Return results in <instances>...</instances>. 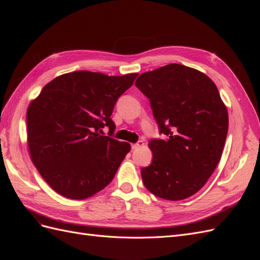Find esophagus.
I'll list each match as a JSON object with an SVG mask.
<instances>
[{
	"instance_id": "1",
	"label": "esophagus",
	"mask_w": 260,
	"mask_h": 260,
	"mask_svg": "<svg viewBox=\"0 0 260 260\" xmlns=\"http://www.w3.org/2000/svg\"><path fill=\"white\" fill-rule=\"evenodd\" d=\"M145 144H144V142L143 140H138V142L136 143V144H133L132 145V149H138V148H140V147H143Z\"/></svg>"
}]
</instances>
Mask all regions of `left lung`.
<instances>
[{"label":"left lung","instance_id":"left-lung-1","mask_svg":"<svg viewBox=\"0 0 260 260\" xmlns=\"http://www.w3.org/2000/svg\"><path fill=\"white\" fill-rule=\"evenodd\" d=\"M136 87L149 98L165 139H152V161L143 168L146 188L167 200L190 197L221 159L229 127L217 86L204 73L169 64L140 75Z\"/></svg>","mask_w":260,"mask_h":260}]
</instances>
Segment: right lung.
I'll list each match as a JSON object with an SVG mask.
<instances>
[{"mask_svg":"<svg viewBox=\"0 0 260 260\" xmlns=\"http://www.w3.org/2000/svg\"><path fill=\"white\" fill-rule=\"evenodd\" d=\"M138 74L108 76L78 71L63 74L42 88L27 110V143L43 180L58 194L86 199L111 183L128 143L110 137L111 114ZM108 125L109 136L102 128Z\"/></svg>","mask_w":260,"mask_h":260,"instance_id":"right-lung-1","label":"right lung"}]
</instances>
